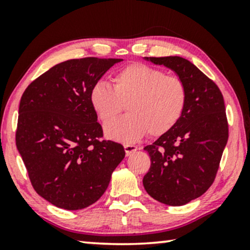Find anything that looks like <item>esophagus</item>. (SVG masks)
<instances>
[{"instance_id":"obj_1","label":"esophagus","mask_w":250,"mask_h":250,"mask_svg":"<svg viewBox=\"0 0 250 250\" xmlns=\"http://www.w3.org/2000/svg\"><path fill=\"white\" fill-rule=\"evenodd\" d=\"M124 150H125L126 156H129V155H131V153L135 152L136 150H138V146H133V145H125L124 146Z\"/></svg>"}]
</instances>
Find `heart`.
Here are the masks:
<instances>
[{
	"instance_id": "obj_1",
	"label": "heart",
	"mask_w": 250,
	"mask_h": 250,
	"mask_svg": "<svg viewBox=\"0 0 250 250\" xmlns=\"http://www.w3.org/2000/svg\"><path fill=\"white\" fill-rule=\"evenodd\" d=\"M90 104L107 124L127 107L129 114L105 126L109 139L136 142L146 133L159 136L169 132L182 117L187 104L183 81L143 63H132L112 77V87L98 82L91 87Z\"/></svg>"
}]
</instances>
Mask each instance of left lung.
<instances>
[{
	"instance_id": "obj_1",
	"label": "left lung",
	"mask_w": 250,
	"mask_h": 250,
	"mask_svg": "<svg viewBox=\"0 0 250 250\" xmlns=\"http://www.w3.org/2000/svg\"><path fill=\"white\" fill-rule=\"evenodd\" d=\"M183 81L187 104L180 122L145 150L151 166L143 177L146 192L159 203L182 206L213 184L227 146L229 127L220 88L181 57H146Z\"/></svg>"
}]
</instances>
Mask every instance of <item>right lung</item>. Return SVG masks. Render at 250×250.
I'll list each match as a JSON object with an SVG mask.
<instances>
[{"label":"right lung","instance_id":"right-lung-1","mask_svg":"<svg viewBox=\"0 0 250 250\" xmlns=\"http://www.w3.org/2000/svg\"><path fill=\"white\" fill-rule=\"evenodd\" d=\"M123 59L63 61L32 82L19 104L16 146L37 193L67 210L88 207L107 190L124 146L104 136L91 87Z\"/></svg>","mask_w":250,"mask_h":250}]
</instances>
